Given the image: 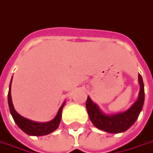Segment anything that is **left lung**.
<instances>
[{"label": "left lung", "instance_id": "obj_1", "mask_svg": "<svg viewBox=\"0 0 153 153\" xmlns=\"http://www.w3.org/2000/svg\"><path fill=\"white\" fill-rule=\"evenodd\" d=\"M138 82L140 84V91L137 100L129 109L123 112L111 115L104 114L99 109L98 106L93 102L89 97H87L86 107L91 122L95 127L109 133H120L127 131L134 124L143 109L145 98L144 84L143 77L140 74L138 75Z\"/></svg>", "mask_w": 153, "mask_h": 153}]
</instances>
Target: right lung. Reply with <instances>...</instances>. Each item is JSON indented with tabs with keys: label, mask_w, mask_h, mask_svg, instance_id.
Instances as JSON below:
<instances>
[{
	"label": "right lung",
	"mask_w": 153,
	"mask_h": 153,
	"mask_svg": "<svg viewBox=\"0 0 153 153\" xmlns=\"http://www.w3.org/2000/svg\"><path fill=\"white\" fill-rule=\"evenodd\" d=\"M11 81H12V79H11ZM11 81H10V87H9V91H8V104H9L10 114L14 119L15 123H16V125L25 133L30 135V136H44V135L51 133L52 131L56 130L57 127H59L61 119H62V108L65 105V102H63L62 107L59 108L56 116L51 121L46 122V123H37V122L30 121L29 119L23 117L15 110L13 104H12V101H11V95H10Z\"/></svg>",
	"instance_id": "1"
}]
</instances>
